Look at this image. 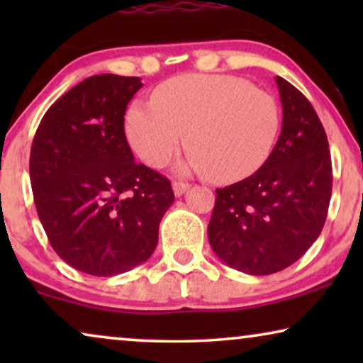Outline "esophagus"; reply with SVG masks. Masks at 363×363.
Segmentation results:
<instances>
[{"label": "esophagus", "instance_id": "1", "mask_svg": "<svg viewBox=\"0 0 363 363\" xmlns=\"http://www.w3.org/2000/svg\"><path fill=\"white\" fill-rule=\"evenodd\" d=\"M173 193H175L177 196H182L183 193H185L188 188H190V185L188 183H183V182H173Z\"/></svg>", "mask_w": 363, "mask_h": 363}]
</instances>
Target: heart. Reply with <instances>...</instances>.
Listing matches in <instances>:
<instances>
[{"instance_id":"1","label":"heart","mask_w":363,"mask_h":363,"mask_svg":"<svg viewBox=\"0 0 363 363\" xmlns=\"http://www.w3.org/2000/svg\"><path fill=\"white\" fill-rule=\"evenodd\" d=\"M153 106L133 104L125 133L133 152L150 167H163L180 152L186 135L191 153L183 173H208L236 182L264 165L281 130V107L272 94L245 79L186 74L152 96Z\"/></svg>"}]
</instances>
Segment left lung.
<instances>
[{
  "label": "left lung",
  "instance_id": "left-lung-1",
  "mask_svg": "<svg viewBox=\"0 0 363 363\" xmlns=\"http://www.w3.org/2000/svg\"><path fill=\"white\" fill-rule=\"evenodd\" d=\"M282 127L259 170L218 188L208 240L233 269L274 274L309 250L322 228L332 193V163L324 127L311 102L277 76Z\"/></svg>",
  "mask_w": 363,
  "mask_h": 363
}]
</instances>
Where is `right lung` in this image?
<instances>
[{"label":"right lung","mask_w":363,"mask_h":363,"mask_svg":"<svg viewBox=\"0 0 363 363\" xmlns=\"http://www.w3.org/2000/svg\"><path fill=\"white\" fill-rule=\"evenodd\" d=\"M140 77H87L49 107L34 135L29 177L52 250L74 269L111 277L155 251L175 201L170 182L137 163L123 130Z\"/></svg>","instance_id":"add662e5"}]
</instances>
